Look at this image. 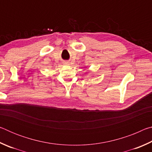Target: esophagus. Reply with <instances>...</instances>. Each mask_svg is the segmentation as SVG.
Listing matches in <instances>:
<instances>
[{
  "label": "esophagus",
  "instance_id": "1",
  "mask_svg": "<svg viewBox=\"0 0 152 152\" xmlns=\"http://www.w3.org/2000/svg\"><path fill=\"white\" fill-rule=\"evenodd\" d=\"M64 65H66V66L69 65V62H68V61H64Z\"/></svg>",
  "mask_w": 152,
  "mask_h": 152
}]
</instances>
